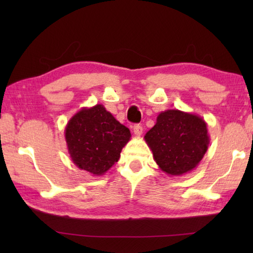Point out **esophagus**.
Masks as SVG:
<instances>
[{
    "mask_svg": "<svg viewBox=\"0 0 253 253\" xmlns=\"http://www.w3.org/2000/svg\"><path fill=\"white\" fill-rule=\"evenodd\" d=\"M132 130H134V134L136 136H140L143 134V127L140 125H135L134 128H132Z\"/></svg>",
    "mask_w": 253,
    "mask_h": 253,
    "instance_id": "1",
    "label": "esophagus"
}]
</instances>
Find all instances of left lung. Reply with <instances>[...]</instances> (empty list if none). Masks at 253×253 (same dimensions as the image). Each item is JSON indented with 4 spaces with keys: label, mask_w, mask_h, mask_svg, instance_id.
Instances as JSON below:
<instances>
[{
    "label": "left lung",
    "mask_w": 253,
    "mask_h": 253,
    "mask_svg": "<svg viewBox=\"0 0 253 253\" xmlns=\"http://www.w3.org/2000/svg\"><path fill=\"white\" fill-rule=\"evenodd\" d=\"M144 138L158 168L169 176H182L193 170L210 144L204 119L178 109L158 114L156 124Z\"/></svg>",
    "instance_id": "obj_1"
}]
</instances>
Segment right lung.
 I'll return each mask as SVG.
<instances>
[{
	"label": "right lung",
	"instance_id": "add662e5",
	"mask_svg": "<svg viewBox=\"0 0 253 253\" xmlns=\"http://www.w3.org/2000/svg\"><path fill=\"white\" fill-rule=\"evenodd\" d=\"M65 137L71 161L92 176H101L121 157L130 131L102 105L84 107L68 122Z\"/></svg>",
	"mask_w": 253,
	"mask_h": 253
}]
</instances>
